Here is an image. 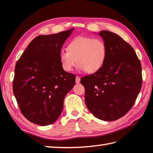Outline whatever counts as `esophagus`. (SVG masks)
Listing matches in <instances>:
<instances>
[{
  "label": "esophagus",
  "mask_w": 153,
  "mask_h": 153,
  "mask_svg": "<svg viewBox=\"0 0 153 153\" xmlns=\"http://www.w3.org/2000/svg\"><path fill=\"white\" fill-rule=\"evenodd\" d=\"M79 82H80V77L77 76L76 77V84H79Z\"/></svg>",
  "instance_id": "34e87169"
}]
</instances>
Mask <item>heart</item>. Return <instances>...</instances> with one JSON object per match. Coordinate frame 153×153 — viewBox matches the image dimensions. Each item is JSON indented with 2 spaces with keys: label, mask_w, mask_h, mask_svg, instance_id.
I'll use <instances>...</instances> for the list:
<instances>
[{
  "label": "heart",
  "mask_w": 153,
  "mask_h": 153,
  "mask_svg": "<svg viewBox=\"0 0 153 153\" xmlns=\"http://www.w3.org/2000/svg\"><path fill=\"white\" fill-rule=\"evenodd\" d=\"M106 54L107 48L102 39L79 36L69 43L68 50L60 51L59 60L66 71H71L77 62L80 70L94 73L102 67Z\"/></svg>",
  "instance_id": "b5f03b06"
}]
</instances>
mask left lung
<instances>
[{"label":"left lung","instance_id":"1","mask_svg":"<svg viewBox=\"0 0 153 153\" xmlns=\"http://www.w3.org/2000/svg\"><path fill=\"white\" fill-rule=\"evenodd\" d=\"M99 35L107 48L105 62L80 82L89 111L99 119L113 121L125 116L136 100L142 88V66L131 45L119 35L108 30Z\"/></svg>","mask_w":153,"mask_h":153}]
</instances>
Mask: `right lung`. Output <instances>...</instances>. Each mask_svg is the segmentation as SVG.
<instances>
[{"mask_svg": "<svg viewBox=\"0 0 153 153\" xmlns=\"http://www.w3.org/2000/svg\"><path fill=\"white\" fill-rule=\"evenodd\" d=\"M74 28L39 35L29 43L16 62L13 91L26 119L39 125L54 123L61 114L76 76L60 65L59 52Z\"/></svg>", "mask_w": 153, "mask_h": 153, "instance_id": "obj_1", "label": "right lung"}]
</instances>
